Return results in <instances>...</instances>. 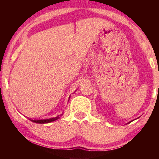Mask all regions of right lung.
<instances>
[{
  "label": "right lung",
  "mask_w": 159,
  "mask_h": 159,
  "mask_svg": "<svg viewBox=\"0 0 159 159\" xmlns=\"http://www.w3.org/2000/svg\"><path fill=\"white\" fill-rule=\"evenodd\" d=\"M70 98V97H69ZM63 115V114H61ZM61 115H60V116H56V117H54V118H50V119H46V120H31L32 122H34V123H41V124H43V123H51V122H53V121H55V120H58L60 118V116H61Z\"/></svg>",
  "instance_id": "add662e5"
}]
</instances>
